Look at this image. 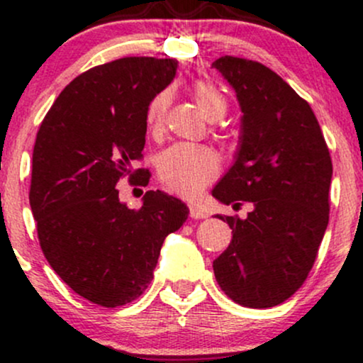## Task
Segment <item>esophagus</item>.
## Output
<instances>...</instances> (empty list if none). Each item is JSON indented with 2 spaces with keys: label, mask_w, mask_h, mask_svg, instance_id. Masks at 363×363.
<instances>
[{
  "label": "esophagus",
  "mask_w": 363,
  "mask_h": 363,
  "mask_svg": "<svg viewBox=\"0 0 363 363\" xmlns=\"http://www.w3.org/2000/svg\"><path fill=\"white\" fill-rule=\"evenodd\" d=\"M189 215H191V218H206L208 211H205L201 206H198V205H189Z\"/></svg>",
  "instance_id": "1"
}]
</instances>
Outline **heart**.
<instances>
[{
	"label": "heart",
	"mask_w": 363,
	"mask_h": 363,
	"mask_svg": "<svg viewBox=\"0 0 363 363\" xmlns=\"http://www.w3.org/2000/svg\"><path fill=\"white\" fill-rule=\"evenodd\" d=\"M193 97L198 102L199 109L208 119L216 121L223 118L228 109L227 97L218 86L211 82L199 80L193 85ZM170 106V91L162 90L150 99L145 121L152 135H158L164 129L165 116ZM158 176L174 193L186 196H196L208 182L213 181L218 172V157L210 147L205 145H174L160 153L157 162Z\"/></svg>",
	"instance_id": "heart-1"
}]
</instances>
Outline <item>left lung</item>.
<instances>
[{"mask_svg":"<svg viewBox=\"0 0 363 363\" xmlns=\"http://www.w3.org/2000/svg\"><path fill=\"white\" fill-rule=\"evenodd\" d=\"M211 68L242 112L234 164L211 196L254 206L245 218L218 215L232 240L213 261L215 278L234 302L266 309L294 295L314 264L329 220L331 157L311 106L281 77L232 56Z\"/></svg>","mask_w":363,"mask_h":363,"instance_id":"obj_1","label":"left lung"}]
</instances>
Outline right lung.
I'll list each match as a JSON object with an SVG mask.
<instances>
[{"instance_id":"right-lung-1","label":"right lung","mask_w":363,"mask_h":363,"mask_svg":"<svg viewBox=\"0 0 363 363\" xmlns=\"http://www.w3.org/2000/svg\"><path fill=\"white\" fill-rule=\"evenodd\" d=\"M177 66L155 57L95 66L61 91L37 133L28 199L40 247L61 280L99 306L140 297L165 237L189 215L181 199L162 191H148L140 210H131L116 189L124 174L135 179L145 111Z\"/></svg>"}]
</instances>
